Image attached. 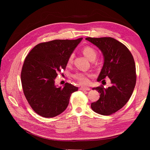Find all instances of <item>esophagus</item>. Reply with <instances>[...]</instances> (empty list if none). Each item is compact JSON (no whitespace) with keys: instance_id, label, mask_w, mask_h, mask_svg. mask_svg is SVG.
<instances>
[{"instance_id":"1","label":"esophagus","mask_w":150,"mask_h":150,"mask_svg":"<svg viewBox=\"0 0 150 150\" xmlns=\"http://www.w3.org/2000/svg\"><path fill=\"white\" fill-rule=\"evenodd\" d=\"M91 89L88 87H81L80 90L81 91H89Z\"/></svg>"}]
</instances>
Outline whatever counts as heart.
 <instances>
[{
  "instance_id": "1",
  "label": "heart",
  "mask_w": 150,
  "mask_h": 150,
  "mask_svg": "<svg viewBox=\"0 0 150 150\" xmlns=\"http://www.w3.org/2000/svg\"><path fill=\"white\" fill-rule=\"evenodd\" d=\"M82 52L84 55L87 57L89 61H94L97 56V51L94 47L86 46L82 49ZM74 55L71 54V55L68 57L67 59V64H71L73 62ZM93 74L90 73H84V72H78L72 75V78L78 82L83 85H87L89 83V78H91Z\"/></svg>"
}]
</instances>
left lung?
I'll use <instances>...</instances> for the list:
<instances>
[{"label":"left lung","mask_w":150,"mask_h":150,"mask_svg":"<svg viewBox=\"0 0 150 150\" xmlns=\"http://www.w3.org/2000/svg\"><path fill=\"white\" fill-rule=\"evenodd\" d=\"M103 54L104 65L98 81L105 82L109 78L111 86L104 88L103 85L94 88L100 98L91 104L98 114L111 115L123 107L132 95L137 81L135 62L129 50L123 44L112 38H87Z\"/></svg>","instance_id":"left-lung-1"}]
</instances>
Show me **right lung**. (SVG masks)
I'll return each instance as SVG.
<instances>
[{"label": "right lung", "instance_id": "1", "mask_svg": "<svg viewBox=\"0 0 150 150\" xmlns=\"http://www.w3.org/2000/svg\"><path fill=\"white\" fill-rule=\"evenodd\" d=\"M83 38L58 39L38 44L26 56L21 78L25 97L32 109L44 117L60 115L78 88L66 83L64 87L54 84L58 72L65 70L68 57Z\"/></svg>", "mask_w": 150, "mask_h": 150}]
</instances>
